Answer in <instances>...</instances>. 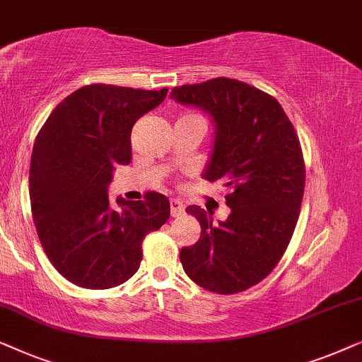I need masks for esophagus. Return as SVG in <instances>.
I'll return each mask as SVG.
<instances>
[{"label":"esophagus","instance_id":"esophagus-1","mask_svg":"<svg viewBox=\"0 0 362 362\" xmlns=\"http://www.w3.org/2000/svg\"><path fill=\"white\" fill-rule=\"evenodd\" d=\"M183 210H185V206L182 205V202L180 200H175V198H172L170 200V215L172 216H180L182 213H183Z\"/></svg>","mask_w":362,"mask_h":362}]
</instances>
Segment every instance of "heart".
I'll return each mask as SVG.
<instances>
[{
	"instance_id": "obj_1",
	"label": "heart",
	"mask_w": 362,
	"mask_h": 362,
	"mask_svg": "<svg viewBox=\"0 0 362 362\" xmlns=\"http://www.w3.org/2000/svg\"><path fill=\"white\" fill-rule=\"evenodd\" d=\"M183 118H198V119H202L200 116H198V115H193V113H190V115H185V116H183ZM183 118H180V119H183Z\"/></svg>"
}]
</instances>
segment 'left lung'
Instances as JSON below:
<instances>
[{
	"label": "left lung",
	"mask_w": 362,
	"mask_h": 362,
	"mask_svg": "<svg viewBox=\"0 0 362 362\" xmlns=\"http://www.w3.org/2000/svg\"><path fill=\"white\" fill-rule=\"evenodd\" d=\"M170 98L211 116L215 142L203 179L223 182L231 208L218 225L211 211L187 208L202 236L182 247L183 271L210 292H243L272 272L297 225L305 190L297 132L274 96L239 80L175 86Z\"/></svg>",
	"instance_id": "8db88e82"
}]
</instances>
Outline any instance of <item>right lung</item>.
<instances>
[{"mask_svg": "<svg viewBox=\"0 0 362 362\" xmlns=\"http://www.w3.org/2000/svg\"><path fill=\"white\" fill-rule=\"evenodd\" d=\"M167 88L81 86L60 101L35 137L29 169L33 220L49 261L83 288H111L131 279L142 259V239L170 216L167 197H118L108 185L131 162V131L164 101Z\"/></svg>", "mask_w": 362, "mask_h": 362, "instance_id": "obj_1", "label": "right lung"}]
</instances>
